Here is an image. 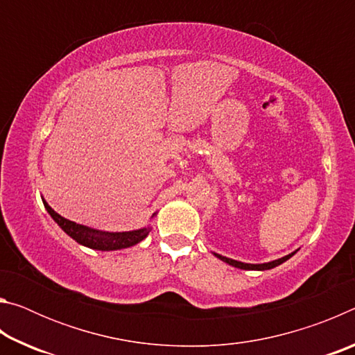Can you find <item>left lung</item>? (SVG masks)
Returning <instances> with one entry per match:
<instances>
[{
	"label": "left lung",
	"instance_id": "left-lung-1",
	"mask_svg": "<svg viewBox=\"0 0 355 355\" xmlns=\"http://www.w3.org/2000/svg\"><path fill=\"white\" fill-rule=\"evenodd\" d=\"M296 252H293V254L286 255V257H282L279 260H274V261H269V263H263V264H250V263H241V261H236V260H232V258H227V257H222L219 254H214L218 258H220L222 261H225L228 264H232V266L239 268V269H249V271H266V269H272L275 266H279L284 261H286L288 258H291Z\"/></svg>",
	"mask_w": 355,
	"mask_h": 355
}]
</instances>
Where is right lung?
<instances>
[{
	"mask_svg": "<svg viewBox=\"0 0 355 355\" xmlns=\"http://www.w3.org/2000/svg\"><path fill=\"white\" fill-rule=\"evenodd\" d=\"M44 205L46 208V211L50 213L51 218L55 219V222H58V225L61 227L70 238H73L76 243H80L83 245H86V248H91L95 250H119V249L131 248V245L141 243L142 239L148 235L150 230H152L150 227L139 228V230H133V232H119V233L95 230V228L80 225L76 224V222H71L69 219L62 218V216L58 214L45 200H44Z\"/></svg>",
	"mask_w": 355,
	"mask_h": 355,
	"instance_id": "add662e5",
	"label": "right lung"
}]
</instances>
